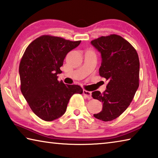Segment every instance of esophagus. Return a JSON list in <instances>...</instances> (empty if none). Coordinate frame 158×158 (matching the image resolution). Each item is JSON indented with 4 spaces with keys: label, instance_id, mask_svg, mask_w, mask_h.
<instances>
[{
    "label": "esophagus",
    "instance_id": "1",
    "mask_svg": "<svg viewBox=\"0 0 158 158\" xmlns=\"http://www.w3.org/2000/svg\"><path fill=\"white\" fill-rule=\"evenodd\" d=\"M83 94H84L85 97H86L89 100H90V99L92 98V96H91V92L90 91H88V90H83Z\"/></svg>",
    "mask_w": 158,
    "mask_h": 158
}]
</instances>
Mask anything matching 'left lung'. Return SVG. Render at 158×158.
Here are the masks:
<instances>
[{"label": "left lung", "instance_id": "8db88e82", "mask_svg": "<svg viewBox=\"0 0 158 158\" xmlns=\"http://www.w3.org/2000/svg\"><path fill=\"white\" fill-rule=\"evenodd\" d=\"M90 43L101 53L99 74L109 81L105 91L92 93L103 104L102 110L93 116L110 121L121 116L133 100L139 85V60L132 44L118 35L102 36Z\"/></svg>", "mask_w": 158, "mask_h": 158}]
</instances>
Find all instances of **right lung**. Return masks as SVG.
Here are the masks:
<instances>
[{
    "mask_svg": "<svg viewBox=\"0 0 158 158\" xmlns=\"http://www.w3.org/2000/svg\"><path fill=\"white\" fill-rule=\"evenodd\" d=\"M80 43L44 35L32 42L21 58V91L33 113L45 121L63 116L72 96L83 93L80 85L65 84L57 77L66 55Z\"/></svg>",
    "mask_w": 158,
    "mask_h": 158,
    "instance_id": "obj_1",
    "label": "right lung"
}]
</instances>
